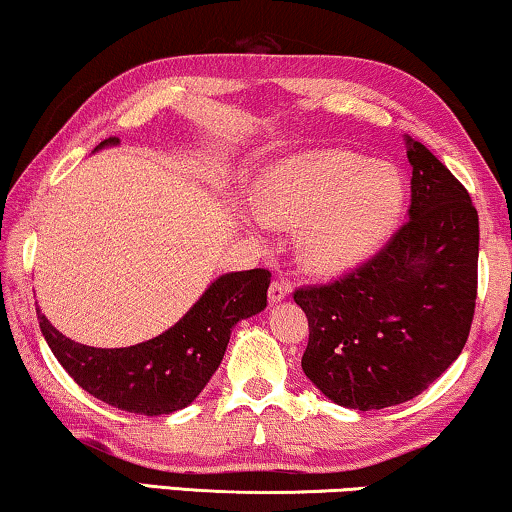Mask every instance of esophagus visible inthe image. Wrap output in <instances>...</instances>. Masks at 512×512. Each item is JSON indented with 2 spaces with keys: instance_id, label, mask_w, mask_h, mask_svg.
Instances as JSON below:
<instances>
[{
  "instance_id": "esophagus-1",
  "label": "esophagus",
  "mask_w": 512,
  "mask_h": 512,
  "mask_svg": "<svg viewBox=\"0 0 512 512\" xmlns=\"http://www.w3.org/2000/svg\"><path fill=\"white\" fill-rule=\"evenodd\" d=\"M289 291H291L289 282H284V279H275V282L270 284V291H268L270 303H279V300H284Z\"/></svg>"
}]
</instances>
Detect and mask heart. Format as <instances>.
<instances>
[{
  "mask_svg": "<svg viewBox=\"0 0 512 512\" xmlns=\"http://www.w3.org/2000/svg\"><path fill=\"white\" fill-rule=\"evenodd\" d=\"M256 207L272 226L300 228V263L314 275L359 265L394 228L403 181L389 163L352 151L293 156L261 181Z\"/></svg>",
  "mask_w": 512,
  "mask_h": 512,
  "instance_id": "heart-1",
  "label": "heart"
}]
</instances>
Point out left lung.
<instances>
[{
  "label": "left lung",
  "instance_id": "8db88e82",
  "mask_svg": "<svg viewBox=\"0 0 512 512\" xmlns=\"http://www.w3.org/2000/svg\"><path fill=\"white\" fill-rule=\"evenodd\" d=\"M408 160V221L340 279L293 291L310 326L305 375L345 408L382 410L419 396L471 333L478 212L422 142L408 139Z\"/></svg>",
  "mask_w": 512,
  "mask_h": 512
}]
</instances>
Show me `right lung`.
Returning <instances> with one entry per match:
<instances>
[{
    "instance_id": "1",
    "label": "right lung",
    "mask_w": 512,
    "mask_h": 512,
    "mask_svg": "<svg viewBox=\"0 0 512 512\" xmlns=\"http://www.w3.org/2000/svg\"><path fill=\"white\" fill-rule=\"evenodd\" d=\"M116 142L109 137L100 146ZM270 277L265 268L223 275L170 331L121 349L79 345L53 328L41 310L37 319L55 359L90 396L135 415H170L205 389L237 321L268 305Z\"/></svg>"
}]
</instances>
